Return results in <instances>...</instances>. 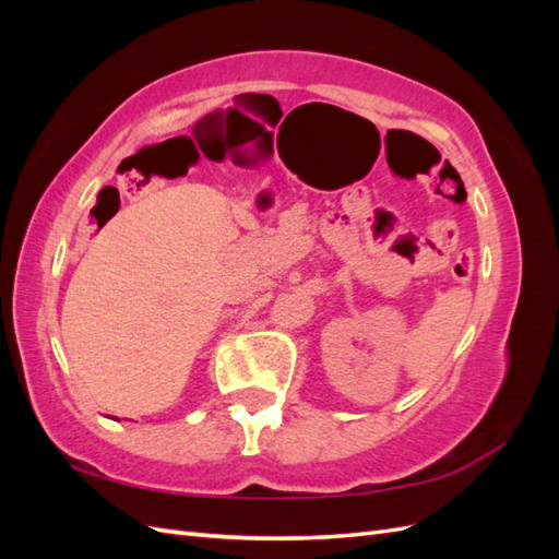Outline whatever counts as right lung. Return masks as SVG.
I'll return each instance as SVG.
<instances>
[{
    "mask_svg": "<svg viewBox=\"0 0 559 559\" xmlns=\"http://www.w3.org/2000/svg\"><path fill=\"white\" fill-rule=\"evenodd\" d=\"M99 198H103L105 202H111V200H116V205H111L109 210H111V214H116V212H118V205H121V202H118V191L114 189V186H107L105 191H99L97 200H99ZM93 210H95V207H93Z\"/></svg>",
    "mask_w": 559,
    "mask_h": 559,
    "instance_id": "1",
    "label": "right lung"
}]
</instances>
